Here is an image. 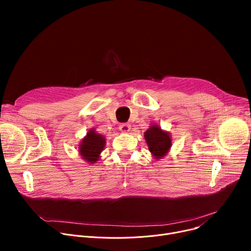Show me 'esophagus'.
Masks as SVG:
<instances>
[{
  "label": "esophagus",
  "mask_w": 251,
  "mask_h": 251,
  "mask_svg": "<svg viewBox=\"0 0 251 251\" xmlns=\"http://www.w3.org/2000/svg\"><path fill=\"white\" fill-rule=\"evenodd\" d=\"M120 130H121V132H123V133H127V132H129L130 131V128H131V125L129 124V123H123V124H121L120 125Z\"/></svg>",
  "instance_id": "obj_1"
}]
</instances>
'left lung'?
Segmentation results:
<instances>
[{"label":"left lung","instance_id":"8db88e82","mask_svg":"<svg viewBox=\"0 0 251 251\" xmlns=\"http://www.w3.org/2000/svg\"><path fill=\"white\" fill-rule=\"evenodd\" d=\"M144 138H146L150 151L156 160L164 157L172 146L170 134L163 131L157 125H151V128L144 132Z\"/></svg>","mask_w":251,"mask_h":251}]
</instances>
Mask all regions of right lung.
I'll list each match as a JSON object with an SVG mask.
<instances>
[{"label":"right lung","mask_w":251,"mask_h":251,"mask_svg":"<svg viewBox=\"0 0 251 251\" xmlns=\"http://www.w3.org/2000/svg\"><path fill=\"white\" fill-rule=\"evenodd\" d=\"M105 144V139L102 135L97 133L95 129H90L86 136L82 139L79 146V153L86 162L94 164L100 159Z\"/></svg>","instance_id":"add662e5"}]
</instances>
